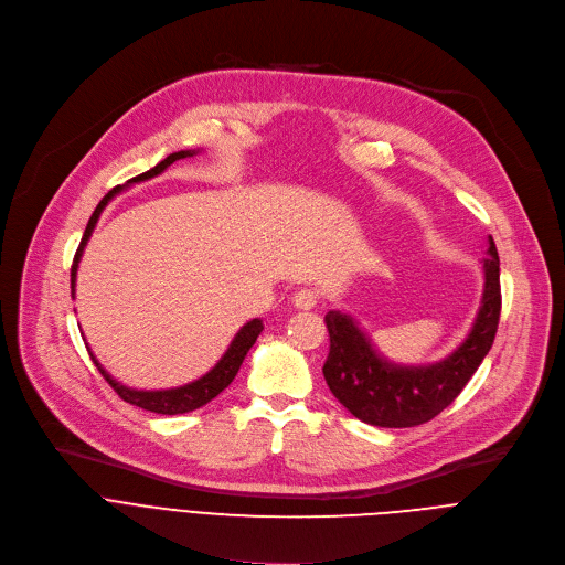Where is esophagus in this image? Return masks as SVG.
I'll use <instances>...</instances> for the list:
<instances>
[{
	"instance_id": "esophagus-1",
	"label": "esophagus",
	"mask_w": 565,
	"mask_h": 565,
	"mask_svg": "<svg viewBox=\"0 0 565 565\" xmlns=\"http://www.w3.org/2000/svg\"><path fill=\"white\" fill-rule=\"evenodd\" d=\"M294 305L298 309H315L319 305V291L311 289V287H305V289H298L296 296H294Z\"/></svg>"
}]
</instances>
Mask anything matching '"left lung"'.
<instances>
[{
  "label": "left lung",
  "instance_id": "obj_1",
  "mask_svg": "<svg viewBox=\"0 0 565 565\" xmlns=\"http://www.w3.org/2000/svg\"><path fill=\"white\" fill-rule=\"evenodd\" d=\"M482 271L484 289L473 328L437 363L397 365L372 348L352 317L328 311L330 354L323 374L332 395L356 419L384 428L424 424L454 404L491 350L500 321V260L491 235Z\"/></svg>",
  "mask_w": 565,
  "mask_h": 565
}]
</instances>
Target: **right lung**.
I'll return each mask as SVG.
<instances>
[{
    "mask_svg": "<svg viewBox=\"0 0 565 565\" xmlns=\"http://www.w3.org/2000/svg\"><path fill=\"white\" fill-rule=\"evenodd\" d=\"M193 154H198V152H195V150L172 152V154H168L163 161H159L154 168H150L148 172L132 177L122 188H128L130 183H139V181L152 179V177L161 174L170 163H174V161H179V159H185V157H193ZM122 188L116 185L114 191H109V193L98 202L96 211L92 213V217H89V222H87V228H85V233H83V239H81V244H78V250H76V256H74V265H72V296H76L78 263H81L83 250H85V246H87V242H89V237H92V231H94V226H96V222H98L103 209L111 202V198H114L116 193L122 191ZM263 330H265V326H263L260 319H254V321L244 323V326L239 328V332L233 337L228 350H226V352L222 354V359L204 374V377H200V380H195V382H191V384H183V386H179V388H168V391H137V388L122 386L120 382H116V380L111 377V374L98 363V359L92 354V350H89V348H87V350H89L92 361L96 363V367L100 370V374L105 377V382L114 388V393H116L122 402H128V404H132V406H139V408H143V411H150V413H159V415H179V413H191V411H195V408H202L204 404H209L211 399H215V397L235 380V374H237V370H239V365H242L246 352L250 350V345L256 343V339H258V334H260Z\"/></svg>",
    "mask_w": 565,
    "mask_h": 565,
    "instance_id": "add662e5",
    "label": "right lung"
}]
</instances>
